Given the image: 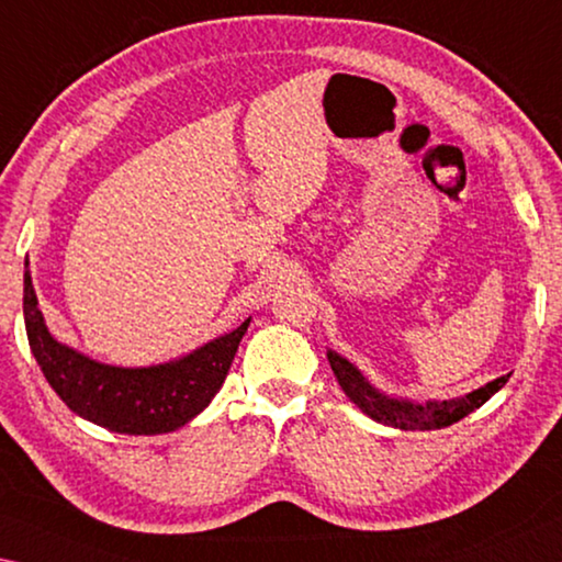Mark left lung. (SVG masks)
I'll use <instances>...</instances> for the list:
<instances>
[{
	"label": "left lung",
	"mask_w": 562,
	"mask_h": 562,
	"mask_svg": "<svg viewBox=\"0 0 562 562\" xmlns=\"http://www.w3.org/2000/svg\"><path fill=\"white\" fill-rule=\"evenodd\" d=\"M327 360L337 382H340V387L345 390V395L350 397L364 415H370L372 420L385 423L390 427H400V430H440V427L458 423L480 405H485L487 400L505 385L507 378H510V375L497 378L465 397L420 405V403H409V400H395V397L382 395L380 390L372 387L370 382L360 375L358 368H352L350 362L333 350L327 352Z\"/></svg>",
	"instance_id": "obj_1"
}]
</instances>
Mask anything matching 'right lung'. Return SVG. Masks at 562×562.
I'll return each mask as SVG.
<instances>
[{"label": "right lung", "mask_w": 562, "mask_h": 562, "mask_svg": "<svg viewBox=\"0 0 562 562\" xmlns=\"http://www.w3.org/2000/svg\"><path fill=\"white\" fill-rule=\"evenodd\" d=\"M24 325L52 390L85 420L124 435L172 432L217 395L249 319L187 358L157 368H112L85 358L49 335L24 270Z\"/></svg>", "instance_id": "1"}]
</instances>
